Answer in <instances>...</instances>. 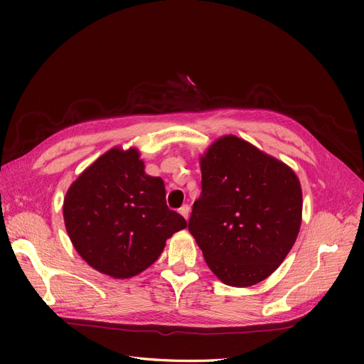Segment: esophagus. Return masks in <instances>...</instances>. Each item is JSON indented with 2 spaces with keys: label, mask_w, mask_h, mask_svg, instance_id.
<instances>
[{
  "label": "esophagus",
  "mask_w": 364,
  "mask_h": 364,
  "mask_svg": "<svg viewBox=\"0 0 364 364\" xmlns=\"http://www.w3.org/2000/svg\"><path fill=\"white\" fill-rule=\"evenodd\" d=\"M179 214H181L185 220H188V215H190V206H188V205H183V206H181V209H179Z\"/></svg>",
  "instance_id": "34e87169"
}]
</instances>
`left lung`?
Wrapping results in <instances>:
<instances>
[{"label": "left lung", "mask_w": 364, "mask_h": 364, "mask_svg": "<svg viewBox=\"0 0 364 364\" xmlns=\"http://www.w3.org/2000/svg\"><path fill=\"white\" fill-rule=\"evenodd\" d=\"M202 193L188 229L226 285L250 287L279 267L302 222V188L287 164L235 135L200 156Z\"/></svg>", "instance_id": "left-lung-1"}]
</instances>
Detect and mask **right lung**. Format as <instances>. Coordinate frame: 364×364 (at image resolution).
<instances>
[{
  "label": "right lung",
  "instance_id": "1",
  "mask_svg": "<svg viewBox=\"0 0 364 364\" xmlns=\"http://www.w3.org/2000/svg\"><path fill=\"white\" fill-rule=\"evenodd\" d=\"M139 150L112 147L85 168L63 199V220L77 253L115 279L155 262L185 218L165 203L161 178L149 176Z\"/></svg>",
  "mask_w": 364,
  "mask_h": 364
}]
</instances>
